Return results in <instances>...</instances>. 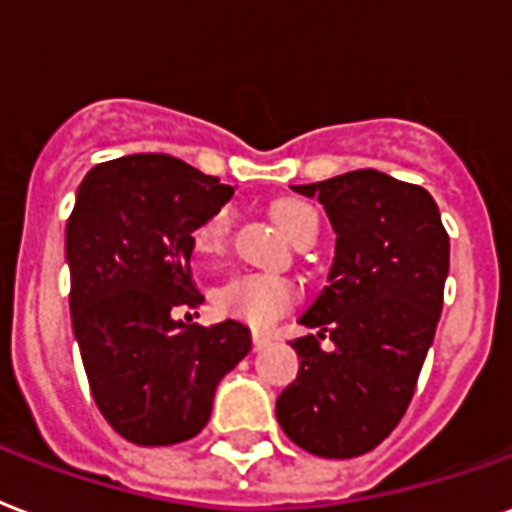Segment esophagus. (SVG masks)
Here are the masks:
<instances>
[{"mask_svg":"<svg viewBox=\"0 0 512 512\" xmlns=\"http://www.w3.org/2000/svg\"><path fill=\"white\" fill-rule=\"evenodd\" d=\"M252 343H255V351H263L265 346H271V338L265 333H255L252 335Z\"/></svg>","mask_w":512,"mask_h":512,"instance_id":"1","label":"esophagus"}]
</instances>
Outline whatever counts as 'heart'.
<instances>
[{"label": "heart", "instance_id": "heart-1", "mask_svg": "<svg viewBox=\"0 0 512 512\" xmlns=\"http://www.w3.org/2000/svg\"><path fill=\"white\" fill-rule=\"evenodd\" d=\"M273 220L282 228L287 239H292L308 220H317V212L303 201H282L273 206ZM230 230V212L217 209L193 230L195 255H217L225 247ZM212 303L220 314L236 317L252 327H268L282 317L295 303V287L279 276L265 273H233L220 282L212 292Z\"/></svg>", "mask_w": 512, "mask_h": 512}]
</instances>
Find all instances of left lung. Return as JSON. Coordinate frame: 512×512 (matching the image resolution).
Masks as SVG:
<instances>
[{
  "label": "left lung",
  "instance_id": "left-lung-1",
  "mask_svg": "<svg viewBox=\"0 0 512 512\" xmlns=\"http://www.w3.org/2000/svg\"><path fill=\"white\" fill-rule=\"evenodd\" d=\"M319 198L335 230L327 287L292 341L298 378L276 400L284 435L308 454H368L400 424L427 357L448 276V233L435 198L384 171L292 185ZM322 337L334 341L325 352Z\"/></svg>",
  "mask_w": 512,
  "mask_h": 512
}]
</instances>
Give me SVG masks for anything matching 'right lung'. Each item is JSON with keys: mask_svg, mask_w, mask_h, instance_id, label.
I'll return each mask as SVG.
<instances>
[{"mask_svg": "<svg viewBox=\"0 0 512 512\" xmlns=\"http://www.w3.org/2000/svg\"><path fill=\"white\" fill-rule=\"evenodd\" d=\"M233 187L171 155L93 166L66 222L72 330L101 416L136 446L195 438L214 389L252 349L249 327L185 325L204 295L190 276L193 230Z\"/></svg>", "mask_w": 512, "mask_h": 512, "instance_id": "right-lung-1", "label": "right lung"}]
</instances>
